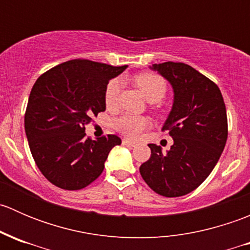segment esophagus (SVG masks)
Instances as JSON below:
<instances>
[{"mask_svg": "<svg viewBox=\"0 0 250 250\" xmlns=\"http://www.w3.org/2000/svg\"><path fill=\"white\" fill-rule=\"evenodd\" d=\"M122 144H123V145H125V146H129V147H134V146H135V143H133V141H130L128 139H123Z\"/></svg>", "mask_w": 250, "mask_h": 250, "instance_id": "34e87169", "label": "esophagus"}]
</instances>
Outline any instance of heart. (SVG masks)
Instances as JSON below:
<instances>
[{"instance_id": "obj_1", "label": "heart", "mask_w": 250, "mask_h": 250, "mask_svg": "<svg viewBox=\"0 0 250 250\" xmlns=\"http://www.w3.org/2000/svg\"><path fill=\"white\" fill-rule=\"evenodd\" d=\"M135 84L140 88L141 92L148 102H160L167 93V82L162 76L153 72H141L133 77ZM121 82L118 78H112L109 81L104 90V102L107 109L116 107L120 94ZM113 127L121 134L125 135L130 139H137L141 133L150 127V121L145 116L130 115L125 113L116 118Z\"/></svg>"}]
</instances>
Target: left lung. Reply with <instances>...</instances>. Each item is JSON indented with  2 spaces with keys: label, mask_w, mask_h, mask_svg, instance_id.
Masks as SVG:
<instances>
[{
  "label": "left lung",
  "mask_w": 250,
  "mask_h": 250,
  "mask_svg": "<svg viewBox=\"0 0 250 250\" xmlns=\"http://www.w3.org/2000/svg\"><path fill=\"white\" fill-rule=\"evenodd\" d=\"M173 85V109L162 132L174 144L167 153L148 144L151 156L140 166L145 183L165 197L196 190L218 163L228 140V115L218 85L184 62L152 64Z\"/></svg>",
  "instance_id": "obj_1"
}]
</instances>
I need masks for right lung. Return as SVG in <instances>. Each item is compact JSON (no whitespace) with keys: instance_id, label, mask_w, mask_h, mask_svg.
Wrapping results in <instances>:
<instances>
[{"instance_id":"right-lung-1","label":"right lung","mask_w":250,"mask_h":250,"mask_svg":"<svg viewBox=\"0 0 250 250\" xmlns=\"http://www.w3.org/2000/svg\"><path fill=\"white\" fill-rule=\"evenodd\" d=\"M125 67L74 59L35 82L25 111V133L35 163L53 185L81 190L103 173L111 148L121 139L109 134L92 140L84 125L105 110V87Z\"/></svg>"}]
</instances>
